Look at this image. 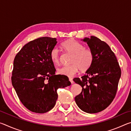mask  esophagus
Returning <instances> with one entry per match:
<instances>
[{
  "instance_id": "1",
  "label": "esophagus",
  "mask_w": 131,
  "mask_h": 131,
  "mask_svg": "<svg viewBox=\"0 0 131 131\" xmlns=\"http://www.w3.org/2000/svg\"><path fill=\"white\" fill-rule=\"evenodd\" d=\"M69 81H70L71 83H72V84L73 83V79L72 78H69Z\"/></svg>"
}]
</instances>
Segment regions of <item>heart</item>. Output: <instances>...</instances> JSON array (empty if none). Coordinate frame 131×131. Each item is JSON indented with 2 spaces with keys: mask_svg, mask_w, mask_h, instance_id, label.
<instances>
[{
  "mask_svg": "<svg viewBox=\"0 0 131 131\" xmlns=\"http://www.w3.org/2000/svg\"><path fill=\"white\" fill-rule=\"evenodd\" d=\"M62 47L72 54L70 65L63 66L57 69L59 74L72 77L78 72H85L89 69L94 61V55L89 48H84L83 44L74 40H69L61 44ZM51 60L54 64L60 62L59 51L57 47L52 48L50 52Z\"/></svg>",
  "mask_w": 131,
  "mask_h": 131,
  "instance_id": "obj_1",
  "label": "heart"
}]
</instances>
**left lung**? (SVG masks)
I'll list each match as a JSON object with an SVG mask.
<instances>
[{"label":"left lung","instance_id":"left-lung-1","mask_svg":"<svg viewBox=\"0 0 131 131\" xmlns=\"http://www.w3.org/2000/svg\"><path fill=\"white\" fill-rule=\"evenodd\" d=\"M94 55V61L86 74L73 79L82 91L75 97L81 110L96 113L105 110L116 96L121 71L114 53L105 41L95 36L83 39Z\"/></svg>","mask_w":131,"mask_h":131}]
</instances>
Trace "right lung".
Wrapping results in <instances>:
<instances>
[{"label": "right lung", "mask_w": 131, "mask_h": 131, "mask_svg": "<svg viewBox=\"0 0 131 131\" xmlns=\"http://www.w3.org/2000/svg\"><path fill=\"white\" fill-rule=\"evenodd\" d=\"M57 39L39 37L26 44L15 55L12 83L19 100L28 110L44 113L54 107L57 90L69 86L64 75H55L50 52Z\"/></svg>", "instance_id": "add662e5"}]
</instances>
